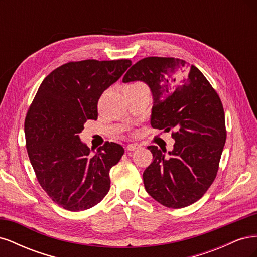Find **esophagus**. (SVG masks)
<instances>
[{"mask_svg": "<svg viewBox=\"0 0 257 257\" xmlns=\"http://www.w3.org/2000/svg\"><path fill=\"white\" fill-rule=\"evenodd\" d=\"M139 147H141V146H139L138 144H128V145L126 146V150H127V151H134V150L138 149Z\"/></svg>", "mask_w": 257, "mask_h": 257, "instance_id": "34e87169", "label": "esophagus"}]
</instances>
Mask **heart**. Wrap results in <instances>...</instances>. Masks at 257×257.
<instances>
[{"instance_id":"1","label":"heart","mask_w":257,"mask_h":257,"mask_svg":"<svg viewBox=\"0 0 257 257\" xmlns=\"http://www.w3.org/2000/svg\"><path fill=\"white\" fill-rule=\"evenodd\" d=\"M136 83H138V82H136Z\"/></svg>"}]
</instances>
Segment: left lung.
<instances>
[{"label": "left lung", "instance_id": "left-lung-1", "mask_svg": "<svg viewBox=\"0 0 257 257\" xmlns=\"http://www.w3.org/2000/svg\"><path fill=\"white\" fill-rule=\"evenodd\" d=\"M142 80L153 95L151 126L172 131L174 150L165 157L149 146L152 163L144 172L145 189L168 208L195 203L213 183L226 142L221 98L199 69L178 58L139 60L123 82Z\"/></svg>", "mask_w": 257, "mask_h": 257}]
</instances>
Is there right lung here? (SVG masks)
I'll return each mask as SVG.
<instances>
[{
	"label": "right lung",
	"mask_w": 257,
	"mask_h": 257,
	"mask_svg": "<svg viewBox=\"0 0 257 257\" xmlns=\"http://www.w3.org/2000/svg\"><path fill=\"white\" fill-rule=\"evenodd\" d=\"M132 65L128 59L68 62L41 83L25 121L26 147L38 183L60 207L82 211L110 189L109 170L124 153L106 142L91 154L78 134L97 119L102 93Z\"/></svg>",
	"instance_id": "obj_1"
}]
</instances>
